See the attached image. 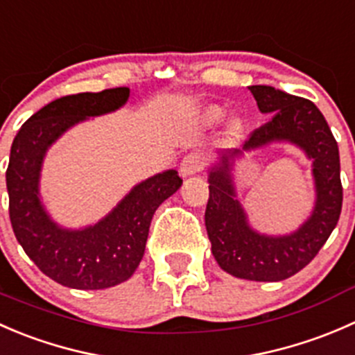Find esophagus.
<instances>
[{
	"label": "esophagus",
	"mask_w": 355,
	"mask_h": 355,
	"mask_svg": "<svg viewBox=\"0 0 355 355\" xmlns=\"http://www.w3.org/2000/svg\"><path fill=\"white\" fill-rule=\"evenodd\" d=\"M205 166V157L200 152H191L182 159L181 162V174L182 176H193V174L200 173Z\"/></svg>",
	"instance_id": "1"
}]
</instances>
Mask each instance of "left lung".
Returning <instances> with one entry per match:
<instances>
[{
	"label": "left lung",
	"mask_w": 355,
	"mask_h": 355,
	"mask_svg": "<svg viewBox=\"0 0 355 355\" xmlns=\"http://www.w3.org/2000/svg\"><path fill=\"white\" fill-rule=\"evenodd\" d=\"M257 107L269 119L254 129L243 148L227 152L220 166L209 176V202L205 227L217 264L230 275L250 282H282L304 269L318 255L338 223L343 189L340 181L338 145L319 108L305 98L271 86H250ZM300 146L313 159L316 181V207L309 220L288 237H264L246 223L239 202L234 198L229 171L232 159L243 149L258 148L269 141Z\"/></svg>",
	"instance_id": "8db88e82"
}]
</instances>
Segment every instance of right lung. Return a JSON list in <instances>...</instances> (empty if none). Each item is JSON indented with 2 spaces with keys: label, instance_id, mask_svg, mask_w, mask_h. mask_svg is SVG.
<instances>
[{
  "label": "right lung",
  "instance_id": "right-lung-1",
  "mask_svg": "<svg viewBox=\"0 0 355 355\" xmlns=\"http://www.w3.org/2000/svg\"><path fill=\"white\" fill-rule=\"evenodd\" d=\"M129 87L62 96L33 115L13 139L6 169L8 210L24 252L53 282L77 290H103L132 276L145 254L150 223L182 179L176 171L146 179L98 224L79 231L58 227L44 212L37 182L48 146L86 117L117 110Z\"/></svg>",
  "mask_w": 355,
  "mask_h": 355
}]
</instances>
